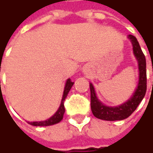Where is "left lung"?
Instances as JSON below:
<instances>
[{
  "label": "left lung",
  "mask_w": 153,
  "mask_h": 153,
  "mask_svg": "<svg viewBox=\"0 0 153 153\" xmlns=\"http://www.w3.org/2000/svg\"><path fill=\"white\" fill-rule=\"evenodd\" d=\"M128 39L133 46V54L138 63L139 80L136 89L131 97L126 102L117 106H107L98 99L95 88L90 83L91 90V108L93 115L97 119L107 121H116L127 119L138 107L146 91V63L145 56L140 49L139 42L134 35L129 34Z\"/></svg>",
  "instance_id": "8db88e82"
}]
</instances>
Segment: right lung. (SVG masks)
<instances>
[{
    "mask_svg": "<svg viewBox=\"0 0 153 153\" xmlns=\"http://www.w3.org/2000/svg\"><path fill=\"white\" fill-rule=\"evenodd\" d=\"M74 82L71 81L70 79H68L65 83V86H64V90H63V94H62V101H61V104L59 106L58 109L51 118L47 119L46 120H43V121H34V122H28L29 124L33 125V126H50V125H53V124H58L59 122L62 121V119L63 118V114L65 113V108H64V101L66 99L68 94L69 92V91L71 90L72 86L74 85Z\"/></svg>",
    "mask_w": 153,
    "mask_h": 153,
    "instance_id": "1",
    "label": "right lung"
}]
</instances>
